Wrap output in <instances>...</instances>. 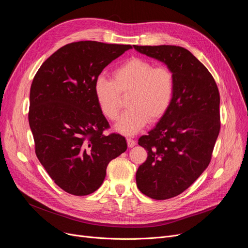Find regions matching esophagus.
Instances as JSON below:
<instances>
[{"label":"esophagus","instance_id":"1","mask_svg":"<svg viewBox=\"0 0 248 248\" xmlns=\"http://www.w3.org/2000/svg\"><path fill=\"white\" fill-rule=\"evenodd\" d=\"M126 142H127V147L128 148H133V147H135L136 146V140H133V139H131V138H127L126 139Z\"/></svg>","mask_w":248,"mask_h":248}]
</instances>
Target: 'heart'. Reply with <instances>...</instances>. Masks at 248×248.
I'll use <instances>...</instances> for the list:
<instances>
[{"label":"heart","mask_w":248,"mask_h":248,"mask_svg":"<svg viewBox=\"0 0 248 248\" xmlns=\"http://www.w3.org/2000/svg\"><path fill=\"white\" fill-rule=\"evenodd\" d=\"M112 80L99 76L93 91L98 107L108 120L114 121L121 111L122 97L129 93V108L117 121L114 129L120 134H138L149 121H158L167 112L174 95L173 72L140 57L119 65L111 73Z\"/></svg>","instance_id":"heart-1"}]
</instances>
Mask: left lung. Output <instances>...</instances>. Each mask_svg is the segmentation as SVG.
Returning a JSON list of instances; mask_svg holds the SVG:
<instances>
[{
    "instance_id": "1",
    "label": "left lung",
    "mask_w": 248,
    "mask_h": 248,
    "mask_svg": "<svg viewBox=\"0 0 248 248\" xmlns=\"http://www.w3.org/2000/svg\"><path fill=\"white\" fill-rule=\"evenodd\" d=\"M139 53L163 62L173 72L170 108L139 145L148 151L137 171L139 190L155 200L173 198L206 170L220 131V95L213 76L180 46H138Z\"/></svg>"
}]
</instances>
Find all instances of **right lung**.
Returning <instances> with one entry per match:
<instances>
[{
	"label": "right lung",
	"instance_id": "right-lung-1",
	"mask_svg": "<svg viewBox=\"0 0 248 248\" xmlns=\"http://www.w3.org/2000/svg\"><path fill=\"white\" fill-rule=\"evenodd\" d=\"M131 48L70 43L52 54L33 79L28 117L36 155L55 184L75 196L96 191L108 163L126 151L123 136L102 134L109 125L93 86L103 68Z\"/></svg>",
	"mask_w": 248,
	"mask_h": 248
}]
</instances>
